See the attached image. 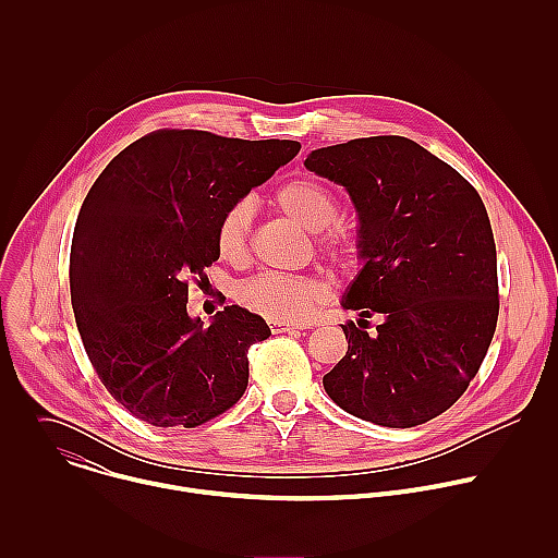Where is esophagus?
Here are the masks:
<instances>
[{"label":"esophagus","instance_id":"obj_1","mask_svg":"<svg viewBox=\"0 0 558 558\" xmlns=\"http://www.w3.org/2000/svg\"><path fill=\"white\" fill-rule=\"evenodd\" d=\"M271 333H284V331H295V329H302L304 325H289V323H267Z\"/></svg>","mask_w":558,"mask_h":558}]
</instances>
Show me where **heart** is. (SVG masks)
I'll use <instances>...</instances> for the list:
<instances>
[{
	"instance_id": "heart-1",
	"label": "heart",
	"mask_w": 558,
	"mask_h": 558,
	"mask_svg": "<svg viewBox=\"0 0 558 558\" xmlns=\"http://www.w3.org/2000/svg\"><path fill=\"white\" fill-rule=\"evenodd\" d=\"M276 207L315 233V245L333 267L353 271L362 260V235L355 225L338 220V196L317 179L298 177L274 194ZM254 207L247 198L231 203L216 225V250L229 263H243L250 254ZM327 284L315 276L258 274L235 289V300L247 311L274 323H302L325 300Z\"/></svg>"
}]
</instances>
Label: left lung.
Segmentation results:
<instances>
[{
  "label": "left lung",
  "instance_id": "8db88e82",
  "mask_svg": "<svg viewBox=\"0 0 558 558\" xmlns=\"http://www.w3.org/2000/svg\"><path fill=\"white\" fill-rule=\"evenodd\" d=\"M306 170L347 187L364 269L344 308L347 355L323 379L347 413L413 428L448 411L493 342L499 317L495 235L476 190L407 136L315 149ZM385 317L371 335L367 317Z\"/></svg>",
  "mask_w": 558,
  "mask_h": 558
}]
</instances>
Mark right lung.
Listing matches in <instances>:
<instances>
[{
  "label": "right lung",
  "mask_w": 558,
  "mask_h": 558,
  "mask_svg": "<svg viewBox=\"0 0 558 558\" xmlns=\"http://www.w3.org/2000/svg\"><path fill=\"white\" fill-rule=\"evenodd\" d=\"M298 151V141L163 128L119 151L90 187L70 247L72 311L101 384L136 420L196 428L243 397L247 351L271 331L238 304L203 327L187 291L220 256L222 211Z\"/></svg>",
  "instance_id": "add662e5"
}]
</instances>
